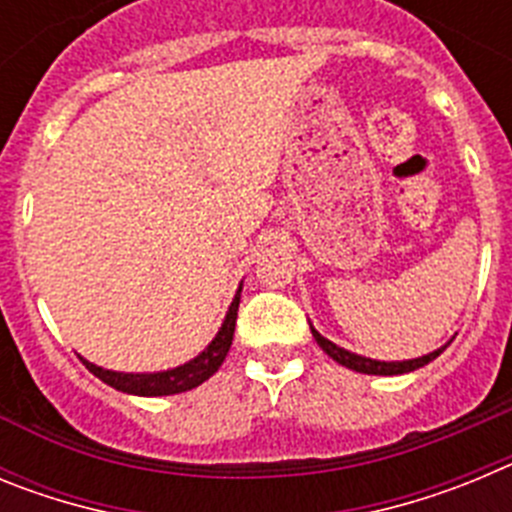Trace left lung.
<instances>
[{"instance_id": "8db88e82", "label": "left lung", "mask_w": 512, "mask_h": 512, "mask_svg": "<svg viewBox=\"0 0 512 512\" xmlns=\"http://www.w3.org/2000/svg\"><path fill=\"white\" fill-rule=\"evenodd\" d=\"M312 338L318 341V346L323 348L325 354L330 356L333 361H338L341 366H346V369H354V372L359 374H377V377H395V374H408V372H415V369H420V366L431 364L433 359H438V356L446 351V346L436 348V351H431V354L425 356H418V359H405V361H379V359H369V356H359V354H351V351H346V348L336 346L333 341H328L325 336H320L318 330L312 328Z\"/></svg>"}]
</instances>
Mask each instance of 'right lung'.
I'll use <instances>...</instances> for the list:
<instances>
[{
	"label": "right lung",
	"instance_id": "obj_1",
	"mask_svg": "<svg viewBox=\"0 0 512 512\" xmlns=\"http://www.w3.org/2000/svg\"><path fill=\"white\" fill-rule=\"evenodd\" d=\"M241 289L243 282L241 287H238V292H235L233 302H230L223 325H220V330L215 333V338L207 343V348L202 354L189 359L187 364H179L174 366V369H164V372H112V369H102V366L92 364V361H87L84 356H79V359L84 361V366H87L94 377H99L104 384L115 387V390L128 392V395L164 397L194 390V387H200L205 379H210L212 374L220 369L225 356H228L235 333V318H238V305H241Z\"/></svg>",
	"mask_w": 512,
	"mask_h": 512
}]
</instances>
